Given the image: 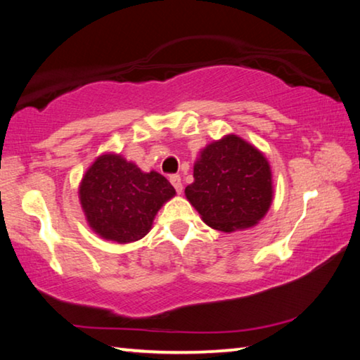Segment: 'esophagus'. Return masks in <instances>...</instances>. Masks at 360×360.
I'll list each match as a JSON object with an SVG mask.
<instances>
[{"mask_svg": "<svg viewBox=\"0 0 360 360\" xmlns=\"http://www.w3.org/2000/svg\"><path fill=\"white\" fill-rule=\"evenodd\" d=\"M169 182H172L173 187L176 188V192H178V193H181V192H182V182H181V176H178V174H173V176H169Z\"/></svg>", "mask_w": 360, "mask_h": 360, "instance_id": "esophagus-1", "label": "esophagus"}]
</instances>
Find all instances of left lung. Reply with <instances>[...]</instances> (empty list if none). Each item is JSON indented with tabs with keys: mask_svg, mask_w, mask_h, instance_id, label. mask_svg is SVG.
Returning a JSON list of instances; mask_svg holds the SVG:
<instances>
[{
	"mask_svg": "<svg viewBox=\"0 0 360 360\" xmlns=\"http://www.w3.org/2000/svg\"><path fill=\"white\" fill-rule=\"evenodd\" d=\"M188 200L211 229L231 233L257 225L273 202L266 157L238 135H225L200 150Z\"/></svg>",
	"mask_w": 360,
	"mask_h": 360,
	"instance_id": "1",
	"label": "left lung"
}]
</instances>
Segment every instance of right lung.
Here are the masks:
<instances>
[{"label": "right lung", "instance_id": "1", "mask_svg": "<svg viewBox=\"0 0 360 360\" xmlns=\"http://www.w3.org/2000/svg\"><path fill=\"white\" fill-rule=\"evenodd\" d=\"M176 195L165 176L144 173L135 163L106 152L84 173L79 202L89 227L103 240L127 245L149 233L158 210Z\"/></svg>", "mask_w": 360, "mask_h": 360}]
</instances>
